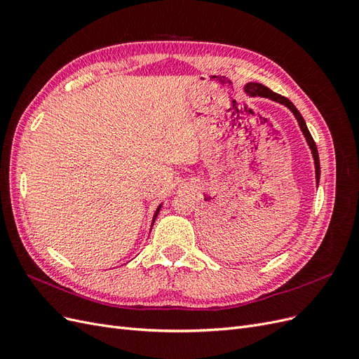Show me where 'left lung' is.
<instances>
[{
    "instance_id": "8db88e82",
    "label": "left lung",
    "mask_w": 359,
    "mask_h": 359,
    "mask_svg": "<svg viewBox=\"0 0 359 359\" xmlns=\"http://www.w3.org/2000/svg\"><path fill=\"white\" fill-rule=\"evenodd\" d=\"M245 93H248L250 95L266 97V99L276 100V102H278V103H283V104H286V106L289 107V109L293 112V115L297 116L298 123H299V127H301V130H302V133H304V136H306L307 142H309V145H310V148H311V153H313V157H314V165H316V180H318V184H319V178H320V163H319L318 147H316V142H314V139L311 137V135H310V132H309L306 121H304V118H302V115L299 114V111L295 107V104H293V103L287 99V97H283V95H280V94H277V93H274V91H271L269 88H266V86L262 85V83H256V82H255V83H247Z\"/></svg>"
}]
</instances>
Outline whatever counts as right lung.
Masks as SVG:
<instances>
[{"label": "right lung", "mask_w": 359, "mask_h": 359, "mask_svg": "<svg viewBox=\"0 0 359 359\" xmlns=\"http://www.w3.org/2000/svg\"><path fill=\"white\" fill-rule=\"evenodd\" d=\"M158 211H160V206H158V208H157V211H156V214H154V220H156V217H157V214H158ZM153 220V222H154Z\"/></svg>", "instance_id": "right-lung-1"}]
</instances>
